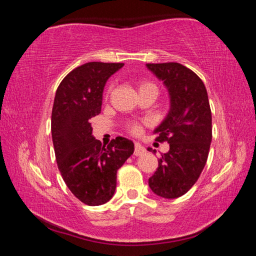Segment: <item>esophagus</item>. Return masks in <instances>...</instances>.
<instances>
[{
	"mask_svg": "<svg viewBox=\"0 0 256 256\" xmlns=\"http://www.w3.org/2000/svg\"><path fill=\"white\" fill-rule=\"evenodd\" d=\"M144 152V146H142L140 144H136V146H134V156H142Z\"/></svg>",
	"mask_w": 256,
	"mask_h": 256,
	"instance_id": "esophagus-1",
	"label": "esophagus"
}]
</instances>
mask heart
Returning a JSON list of instances; mask_svg holds the SVG:
<instances>
[{"label": "heart", "instance_id": "1", "mask_svg": "<svg viewBox=\"0 0 256 256\" xmlns=\"http://www.w3.org/2000/svg\"><path fill=\"white\" fill-rule=\"evenodd\" d=\"M149 88H154L157 90V86H156L154 82L146 81V80H140L138 82V92H141V90L144 89H149ZM110 88H108L106 92V98L110 96ZM125 128H126L128 131L131 134H133V136H138V134H140L141 132V124L138 122H128L126 125H125Z\"/></svg>", "mask_w": 256, "mask_h": 256}]
</instances>
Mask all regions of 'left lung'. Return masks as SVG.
I'll return each mask as SVG.
<instances>
[{
    "label": "left lung",
    "mask_w": 256,
    "mask_h": 256,
    "mask_svg": "<svg viewBox=\"0 0 256 256\" xmlns=\"http://www.w3.org/2000/svg\"><path fill=\"white\" fill-rule=\"evenodd\" d=\"M146 66L166 84L172 102L170 114L154 131L156 141L168 142L170 151L162 154L149 186L159 196L176 198L196 183L206 164L212 140L209 98L203 81L188 68L176 62Z\"/></svg>",
    "instance_id": "8db88e82"
}]
</instances>
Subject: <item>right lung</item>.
Returning <instances> with one entry per match:
<instances>
[{"mask_svg":"<svg viewBox=\"0 0 256 256\" xmlns=\"http://www.w3.org/2000/svg\"><path fill=\"white\" fill-rule=\"evenodd\" d=\"M124 63L89 62L72 70L56 90L52 110V138L58 170L68 190L88 206L110 201L116 174L134 144L118 136L107 146L92 134V118L100 112L104 86Z\"/></svg>","mask_w":256,"mask_h":256,"instance_id":"obj_1","label":"right lung"}]
</instances>
